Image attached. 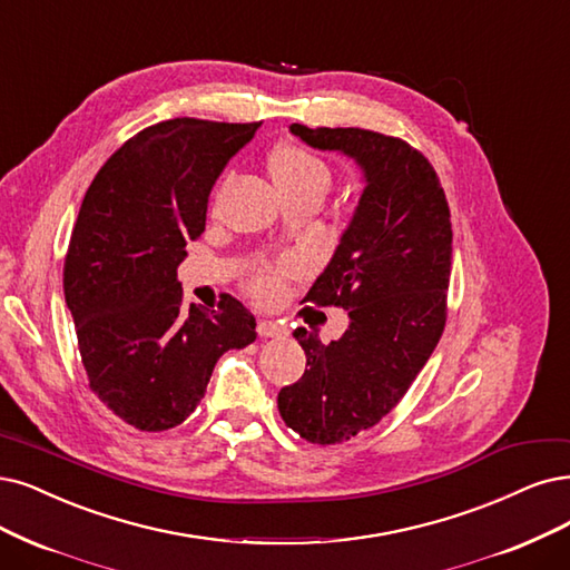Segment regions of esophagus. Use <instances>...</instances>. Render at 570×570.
Masks as SVG:
<instances>
[{"label": "esophagus", "instance_id": "1", "mask_svg": "<svg viewBox=\"0 0 570 570\" xmlns=\"http://www.w3.org/2000/svg\"><path fill=\"white\" fill-rule=\"evenodd\" d=\"M258 335L261 338H282V335H286L288 333V328L284 326V324H279V322H267V320H263V322H258Z\"/></svg>", "mask_w": 570, "mask_h": 570}]
</instances>
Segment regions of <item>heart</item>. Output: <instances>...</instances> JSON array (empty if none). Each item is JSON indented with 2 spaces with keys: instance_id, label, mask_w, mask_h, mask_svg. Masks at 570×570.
I'll use <instances>...</instances> for the list:
<instances>
[{
  "instance_id": "heart-1",
  "label": "heart",
  "mask_w": 570,
  "mask_h": 570,
  "mask_svg": "<svg viewBox=\"0 0 570 570\" xmlns=\"http://www.w3.org/2000/svg\"><path fill=\"white\" fill-rule=\"evenodd\" d=\"M272 174L277 178L282 193H293V189H320L326 195L331 187V168L328 164L305 145H284L269 159ZM293 263L282 261L274 265H265L258 272H253L246 288L261 305H274L284 293V282L293 274Z\"/></svg>"
}]
</instances>
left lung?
<instances>
[{"instance_id":"8db88e82","label":"left lung","mask_w":570,"mask_h":570,"mask_svg":"<svg viewBox=\"0 0 570 570\" xmlns=\"http://www.w3.org/2000/svg\"><path fill=\"white\" fill-rule=\"evenodd\" d=\"M291 134L354 157L366 178L338 250L303 298L347 309L350 328L328 345L314 331H293L309 368L277 396L293 432L331 446L381 423L444 333L451 210L434 166L402 138L305 124H291Z\"/></svg>"}]
</instances>
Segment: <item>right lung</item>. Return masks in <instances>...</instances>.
Listing matches in <instances>:
<instances>
[{
	"label": "right lung",
	"instance_id": "add662e5",
	"mask_svg": "<svg viewBox=\"0 0 570 570\" xmlns=\"http://www.w3.org/2000/svg\"><path fill=\"white\" fill-rule=\"evenodd\" d=\"M261 121L195 117L147 126L100 166L72 227L62 288L89 390L140 432L180 425L220 354L256 341L232 296L183 305L178 265L206 225L210 187Z\"/></svg>",
	"mask_w": 570,
	"mask_h": 570
}]
</instances>
